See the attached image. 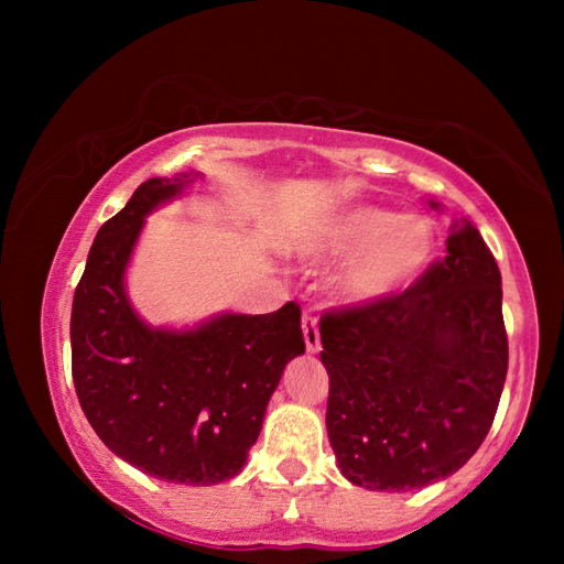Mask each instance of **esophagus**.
<instances>
[{
	"mask_svg": "<svg viewBox=\"0 0 564 564\" xmlns=\"http://www.w3.org/2000/svg\"><path fill=\"white\" fill-rule=\"evenodd\" d=\"M303 338H305V348L308 352H318L321 350V333H318V318L313 316L311 311L303 313Z\"/></svg>",
	"mask_w": 564,
	"mask_h": 564,
	"instance_id": "1",
	"label": "esophagus"
}]
</instances>
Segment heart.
<instances>
[{
    "label": "heart",
    "instance_id": "heart-1",
    "mask_svg": "<svg viewBox=\"0 0 564 564\" xmlns=\"http://www.w3.org/2000/svg\"><path fill=\"white\" fill-rule=\"evenodd\" d=\"M301 248L313 261L350 259L338 275V295L366 305L403 291L427 269L435 253V228L423 216L348 206L328 216Z\"/></svg>",
    "mask_w": 564,
    "mask_h": 564
}]
</instances>
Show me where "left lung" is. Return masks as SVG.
Returning <instances> with one entry per match:
<instances>
[{
    "label": "left lung",
    "instance_id": "8db88e82",
    "mask_svg": "<svg viewBox=\"0 0 564 564\" xmlns=\"http://www.w3.org/2000/svg\"><path fill=\"white\" fill-rule=\"evenodd\" d=\"M445 246V259L403 293L321 318L326 427L358 488L405 492L443 480L470 460L498 413L508 376L500 269L467 218H455Z\"/></svg>",
    "mask_w": 564,
    "mask_h": 564
}]
</instances>
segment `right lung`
<instances>
[{
    "instance_id": "obj_1",
    "label": "right lung",
    "mask_w": 564,
    "mask_h": 564,
    "mask_svg": "<svg viewBox=\"0 0 564 564\" xmlns=\"http://www.w3.org/2000/svg\"><path fill=\"white\" fill-rule=\"evenodd\" d=\"M198 176V174H194ZM191 174L149 178L94 238L72 303V378L84 415L121 460L159 480L216 485L241 473L285 362L305 350L299 303L151 328L123 273L144 216Z\"/></svg>"
}]
</instances>
